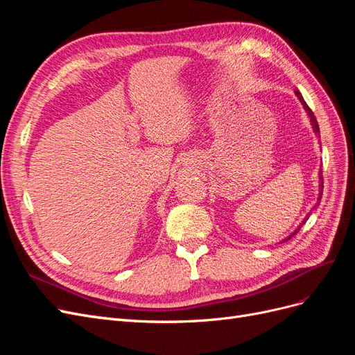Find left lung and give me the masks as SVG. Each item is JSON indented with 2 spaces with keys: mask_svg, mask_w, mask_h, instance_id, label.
I'll use <instances>...</instances> for the list:
<instances>
[{
  "mask_svg": "<svg viewBox=\"0 0 355 355\" xmlns=\"http://www.w3.org/2000/svg\"><path fill=\"white\" fill-rule=\"evenodd\" d=\"M296 96H297V98H299V101L300 102H302V105H304V108H305V111H306V114L309 115V118H311V121H313V125H314V130H315V133H318V124H317V121H315V116H314V112L313 111H311V108H309V106L305 103V101H304V98H302V94H300L297 90H296ZM321 189H323V176H321ZM321 196H323V191H320V197H318V200H321ZM306 219H308V216H306ZM306 219H304V222L302 223H300L299 225V228L292 234V235H290V237L287 239V240H290V239H292L293 237V235H296L297 232H299V230L300 228H302V225L306 222ZM287 240H284V241H287Z\"/></svg>",
  "mask_w": 355,
  "mask_h": 355,
  "instance_id": "8db88e82",
  "label": "left lung"
}]
</instances>
